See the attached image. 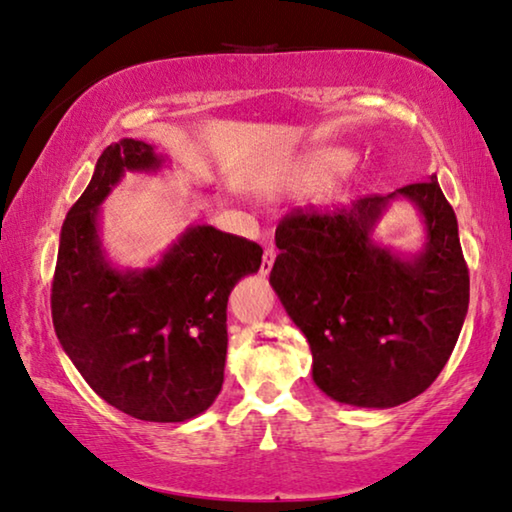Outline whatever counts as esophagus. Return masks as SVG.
Masks as SVG:
<instances>
[{"instance_id":"esophagus-1","label":"esophagus","mask_w":512,"mask_h":512,"mask_svg":"<svg viewBox=\"0 0 512 512\" xmlns=\"http://www.w3.org/2000/svg\"><path fill=\"white\" fill-rule=\"evenodd\" d=\"M274 258H277V251H274V247H267L263 251V261H261V274L265 277V274H270L272 265H274Z\"/></svg>"}]
</instances>
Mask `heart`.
<instances>
[{
  "mask_svg": "<svg viewBox=\"0 0 512 512\" xmlns=\"http://www.w3.org/2000/svg\"><path fill=\"white\" fill-rule=\"evenodd\" d=\"M336 164H338V155H325V157H318L316 162H311V167H309V176H311V178H318V176L325 174L327 169L336 167Z\"/></svg>",
  "mask_w": 512,
  "mask_h": 512,
  "instance_id": "heart-1",
  "label": "heart"
}]
</instances>
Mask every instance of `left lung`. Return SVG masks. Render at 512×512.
I'll return each instance as SVG.
<instances>
[{
    "label": "left lung",
    "mask_w": 512,
    "mask_h": 512,
    "mask_svg": "<svg viewBox=\"0 0 512 512\" xmlns=\"http://www.w3.org/2000/svg\"><path fill=\"white\" fill-rule=\"evenodd\" d=\"M396 195L424 215L427 247L400 259L370 240ZM270 283L309 341L313 382L338 403L396 407L426 391L458 343L469 270L437 178L334 212L297 208L274 233Z\"/></svg>",
    "instance_id": "obj_1"
}]
</instances>
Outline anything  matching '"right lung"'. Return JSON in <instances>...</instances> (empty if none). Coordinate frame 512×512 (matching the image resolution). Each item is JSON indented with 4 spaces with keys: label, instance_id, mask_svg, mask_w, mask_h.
<instances>
[{
    "label": "right lung",
    "instance_id": "obj_1",
    "mask_svg": "<svg viewBox=\"0 0 512 512\" xmlns=\"http://www.w3.org/2000/svg\"><path fill=\"white\" fill-rule=\"evenodd\" d=\"M153 146L121 139L61 226L52 322L61 348L102 400L141 421L194 419L222 391L226 302L258 272L263 249L215 226H190L146 270H116L98 238V206L125 171H155Z\"/></svg>",
    "mask_w": 512,
    "mask_h": 512
}]
</instances>
